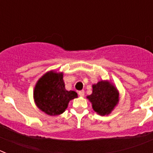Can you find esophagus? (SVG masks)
<instances>
[{
	"instance_id": "esophagus-1",
	"label": "esophagus",
	"mask_w": 153,
	"mask_h": 153,
	"mask_svg": "<svg viewBox=\"0 0 153 153\" xmlns=\"http://www.w3.org/2000/svg\"><path fill=\"white\" fill-rule=\"evenodd\" d=\"M78 94H79V97H83V96H84L85 93H84V91H83V90H80V91H79V93H78Z\"/></svg>"
}]
</instances>
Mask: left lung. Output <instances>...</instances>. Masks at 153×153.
I'll return each mask as SVG.
<instances>
[{"label":"left lung","mask_w":153,"mask_h":153,"mask_svg":"<svg viewBox=\"0 0 153 153\" xmlns=\"http://www.w3.org/2000/svg\"><path fill=\"white\" fill-rule=\"evenodd\" d=\"M87 98L91 102L93 110L101 116L111 113L119 101L117 88L108 81H100L93 85V93Z\"/></svg>","instance_id":"8db88e82"}]
</instances>
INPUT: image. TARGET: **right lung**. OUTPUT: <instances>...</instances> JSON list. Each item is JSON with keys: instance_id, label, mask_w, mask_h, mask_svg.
I'll return each mask as SVG.
<instances>
[{"instance_id": "right-lung-1", "label": "right lung", "mask_w": 153, "mask_h": 153, "mask_svg": "<svg viewBox=\"0 0 153 153\" xmlns=\"http://www.w3.org/2000/svg\"><path fill=\"white\" fill-rule=\"evenodd\" d=\"M77 97L75 91L65 89L63 73L50 71L36 83L33 98L37 107L51 116L60 115L65 111L71 100Z\"/></svg>"}]
</instances>
